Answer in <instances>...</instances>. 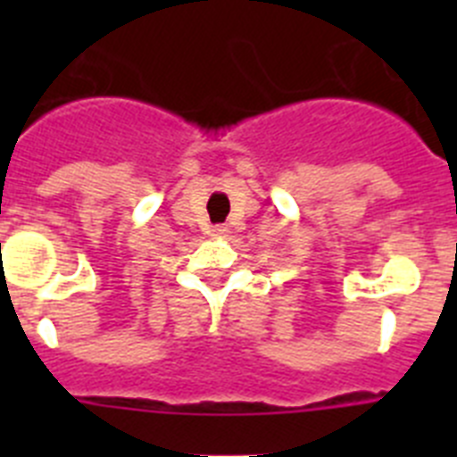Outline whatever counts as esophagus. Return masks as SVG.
<instances>
[{
  "mask_svg": "<svg viewBox=\"0 0 457 457\" xmlns=\"http://www.w3.org/2000/svg\"><path fill=\"white\" fill-rule=\"evenodd\" d=\"M226 233H228V228H226L224 224H217V226H212V236H215V237H221V236H226Z\"/></svg>",
  "mask_w": 457,
  "mask_h": 457,
  "instance_id": "34e87169",
  "label": "esophagus"
}]
</instances>
